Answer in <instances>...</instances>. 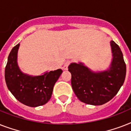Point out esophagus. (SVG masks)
Listing matches in <instances>:
<instances>
[{"mask_svg":"<svg viewBox=\"0 0 131 131\" xmlns=\"http://www.w3.org/2000/svg\"><path fill=\"white\" fill-rule=\"evenodd\" d=\"M70 64H71V61H70V60H67V61H66L65 63L64 64L63 69L64 70H67L68 67H69V66L70 65Z\"/></svg>","mask_w":131,"mask_h":131,"instance_id":"esophagus-1","label":"esophagus"}]
</instances>
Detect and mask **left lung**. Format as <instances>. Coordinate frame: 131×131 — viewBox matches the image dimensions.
<instances>
[{"instance_id": "obj_1", "label": "left lung", "mask_w": 131, "mask_h": 131, "mask_svg": "<svg viewBox=\"0 0 131 131\" xmlns=\"http://www.w3.org/2000/svg\"><path fill=\"white\" fill-rule=\"evenodd\" d=\"M113 60L110 69L93 73L82 63L69 66L71 73V86L77 97L88 105H101L116 95L124 84L126 64L120 47L111 41Z\"/></svg>"}]
</instances>
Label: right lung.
<instances>
[{"instance_id": "right-lung-1", "label": "right lung", "mask_w": 131, "mask_h": 131, "mask_svg": "<svg viewBox=\"0 0 131 131\" xmlns=\"http://www.w3.org/2000/svg\"><path fill=\"white\" fill-rule=\"evenodd\" d=\"M19 43L13 47L5 67V81L8 89L17 101L29 107L43 105L49 101L54 84L62 71L46 72L43 75L32 77L22 73L17 63Z\"/></svg>"}]
</instances>
